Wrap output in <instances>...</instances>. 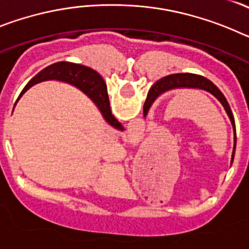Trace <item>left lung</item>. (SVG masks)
I'll return each mask as SVG.
<instances>
[{"instance_id": "obj_1", "label": "left lung", "mask_w": 249, "mask_h": 249, "mask_svg": "<svg viewBox=\"0 0 249 249\" xmlns=\"http://www.w3.org/2000/svg\"><path fill=\"white\" fill-rule=\"evenodd\" d=\"M202 89V91H206L208 93H211L212 96H214L217 100L219 101L222 106H223L224 111L227 113L228 118H230L231 123H232L233 128V141H234V144H233V152H232V158H231V163L233 162V158H234V152H236V143H237V135H236V123H234V117H233L232 109H231L230 105H228L227 100L223 96L219 89L213 82H211L208 78L203 76H199V74L195 73H177V74H169V76L163 77L158 80L155 85L152 86L151 89H149L148 94H147V100L144 102L143 107V114L144 117L147 116V112L151 108L152 103L155 102L160 94H163L164 92L172 91V89Z\"/></svg>"}]
</instances>
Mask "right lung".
<instances>
[{
  "label": "right lung",
  "instance_id": "right-lung-1",
  "mask_svg": "<svg viewBox=\"0 0 249 249\" xmlns=\"http://www.w3.org/2000/svg\"><path fill=\"white\" fill-rule=\"evenodd\" d=\"M51 80L70 83V85L74 86L80 91H82L87 97L91 98L94 105L97 106L98 111L101 112L102 117L105 118V121L108 123L109 126L123 131V126L114 118L111 112L105 81H103V78L100 76L98 72L87 67V66L77 65V63L72 62H57L43 68L42 71L38 72L26 85L23 91L19 94V97L17 98L16 103L18 102L19 98L22 97V94L25 93L30 87L39 82H43V81ZM16 103H15V106H16Z\"/></svg>",
  "mask_w": 249,
  "mask_h": 249
}]
</instances>
